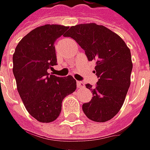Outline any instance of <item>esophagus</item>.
Masks as SVG:
<instances>
[{
	"label": "esophagus",
	"mask_w": 150,
	"mask_h": 150,
	"mask_svg": "<svg viewBox=\"0 0 150 150\" xmlns=\"http://www.w3.org/2000/svg\"><path fill=\"white\" fill-rule=\"evenodd\" d=\"M77 86H78V88H84L85 87V84L82 82V81H77Z\"/></svg>",
	"instance_id": "1"
}]
</instances>
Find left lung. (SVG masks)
Wrapping results in <instances>:
<instances>
[{"label": "left lung", "mask_w": 150, "mask_h": 150, "mask_svg": "<svg viewBox=\"0 0 150 150\" xmlns=\"http://www.w3.org/2000/svg\"><path fill=\"white\" fill-rule=\"evenodd\" d=\"M65 36L80 45L88 60H96L95 73L99 80L96 88L85 85L93 97L83 104L82 110L93 121L110 120L121 109L130 85V50L117 34L96 23L71 26Z\"/></svg>", "instance_id": "8db88e82"}]
</instances>
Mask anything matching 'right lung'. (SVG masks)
I'll list each match as a JSON object with an SVG mask.
<instances>
[{"label": "right lung", "mask_w": 150, "mask_h": 150, "mask_svg": "<svg viewBox=\"0 0 150 150\" xmlns=\"http://www.w3.org/2000/svg\"><path fill=\"white\" fill-rule=\"evenodd\" d=\"M69 26L45 25L32 30L20 41L13 54V74L17 91L29 114L42 123L55 120L62 100L76 90L71 76L50 75L57 64L55 40Z\"/></svg>", "instance_id": "right-lung-1"}]
</instances>
